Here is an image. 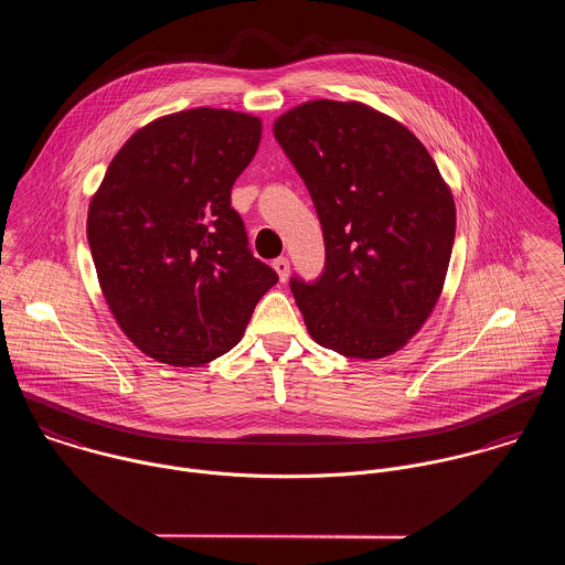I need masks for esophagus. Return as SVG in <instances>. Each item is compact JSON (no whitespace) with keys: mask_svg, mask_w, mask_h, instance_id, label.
Instances as JSON below:
<instances>
[{"mask_svg":"<svg viewBox=\"0 0 565 565\" xmlns=\"http://www.w3.org/2000/svg\"><path fill=\"white\" fill-rule=\"evenodd\" d=\"M271 265H274V269H276L278 278L285 282V280L289 278V260H287L285 256H280V258H276Z\"/></svg>","mask_w":565,"mask_h":565,"instance_id":"obj_1","label":"esophagus"}]
</instances>
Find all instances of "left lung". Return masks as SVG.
Wrapping results in <instances>:
<instances>
[{
  "label": "left lung",
  "mask_w": 565,
  "mask_h": 565,
  "mask_svg": "<svg viewBox=\"0 0 565 565\" xmlns=\"http://www.w3.org/2000/svg\"><path fill=\"white\" fill-rule=\"evenodd\" d=\"M326 243L313 285L291 280L309 334L348 359L398 352L430 318L455 243V198L422 141L363 104L311 99L274 121Z\"/></svg>",
  "instance_id": "8db88e82"
}]
</instances>
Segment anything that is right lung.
I'll list each match as a JSON object with an SVG mask.
<instances>
[{
	"mask_svg": "<svg viewBox=\"0 0 565 565\" xmlns=\"http://www.w3.org/2000/svg\"><path fill=\"white\" fill-rule=\"evenodd\" d=\"M263 124L189 108L139 128L90 198L86 237L102 296L150 359L200 367L242 341L278 274L252 256L231 191Z\"/></svg>",
	"mask_w": 565,
	"mask_h": 565,
	"instance_id": "obj_1",
	"label": "right lung"
}]
</instances>
